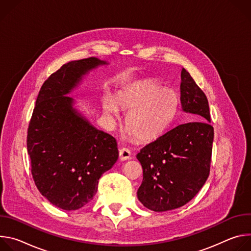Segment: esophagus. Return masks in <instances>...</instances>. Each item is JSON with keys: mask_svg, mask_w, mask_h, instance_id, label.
<instances>
[{"mask_svg": "<svg viewBox=\"0 0 251 251\" xmlns=\"http://www.w3.org/2000/svg\"><path fill=\"white\" fill-rule=\"evenodd\" d=\"M130 156H131V152H130L129 149L122 148V149L119 150V158H120V160L126 161V160L130 159Z\"/></svg>", "mask_w": 251, "mask_h": 251, "instance_id": "esophagus-1", "label": "esophagus"}]
</instances>
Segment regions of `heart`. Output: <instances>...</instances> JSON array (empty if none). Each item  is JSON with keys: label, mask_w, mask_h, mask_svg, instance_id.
Here are the masks:
<instances>
[{"label": "heart", "mask_w": 251, "mask_h": 251, "mask_svg": "<svg viewBox=\"0 0 251 251\" xmlns=\"http://www.w3.org/2000/svg\"><path fill=\"white\" fill-rule=\"evenodd\" d=\"M178 106L176 94L156 81L145 79L103 99V110L111 117L128 111L125 126L131 136L151 142L162 136L174 121Z\"/></svg>", "instance_id": "b5f03b06"}]
</instances>
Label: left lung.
Instances as JSON below:
<instances>
[{
    "instance_id": "left-lung-1",
    "label": "left lung",
    "mask_w": 251,
    "mask_h": 251,
    "mask_svg": "<svg viewBox=\"0 0 251 251\" xmlns=\"http://www.w3.org/2000/svg\"><path fill=\"white\" fill-rule=\"evenodd\" d=\"M181 109L195 119L181 124L142 148L137 159L143 181L137 197L154 211H167L189 202L209 175L213 127L205 94L188 71L181 74Z\"/></svg>"
}]
</instances>
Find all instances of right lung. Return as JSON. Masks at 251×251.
Here are the masks:
<instances>
[{
    "instance_id": "obj_1",
    "label": "right lung",
    "mask_w": 251,
    "mask_h": 251,
    "mask_svg": "<svg viewBox=\"0 0 251 251\" xmlns=\"http://www.w3.org/2000/svg\"><path fill=\"white\" fill-rule=\"evenodd\" d=\"M106 64L96 57L63 64L43 84L28 125L26 147L34 184L64 210L88 203L102 174L118 159L115 138L91 125L67 96L90 70Z\"/></svg>"
}]
</instances>
